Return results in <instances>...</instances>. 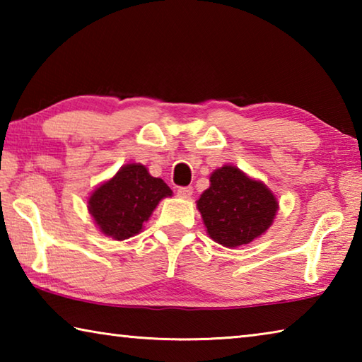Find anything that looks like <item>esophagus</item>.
I'll list each match as a JSON object with an SVG mask.
<instances>
[{
  "instance_id": "obj_1",
  "label": "esophagus",
  "mask_w": 362,
  "mask_h": 362,
  "mask_svg": "<svg viewBox=\"0 0 362 362\" xmlns=\"http://www.w3.org/2000/svg\"><path fill=\"white\" fill-rule=\"evenodd\" d=\"M192 194H193L192 187H180L179 189H177V196H179V198L189 199V198H192Z\"/></svg>"
}]
</instances>
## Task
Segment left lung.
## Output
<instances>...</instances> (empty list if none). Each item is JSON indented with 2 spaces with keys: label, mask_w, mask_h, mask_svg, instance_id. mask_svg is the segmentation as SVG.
<instances>
[{
  "label": "left lung",
  "mask_w": 362,
  "mask_h": 362,
  "mask_svg": "<svg viewBox=\"0 0 362 362\" xmlns=\"http://www.w3.org/2000/svg\"><path fill=\"white\" fill-rule=\"evenodd\" d=\"M196 207L207 235L223 247H240L265 235L276 217V196L262 180L231 164L214 170Z\"/></svg>",
  "instance_id": "obj_1"
}]
</instances>
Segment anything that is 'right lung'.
<instances>
[{"label":"right lung","mask_w":362,"mask_h":362,"mask_svg":"<svg viewBox=\"0 0 362 362\" xmlns=\"http://www.w3.org/2000/svg\"><path fill=\"white\" fill-rule=\"evenodd\" d=\"M173 196L163 179L150 175L140 163L121 166L88 198V211L103 236L124 241L139 235L159 201Z\"/></svg>","instance_id":"add662e5"}]
</instances>
